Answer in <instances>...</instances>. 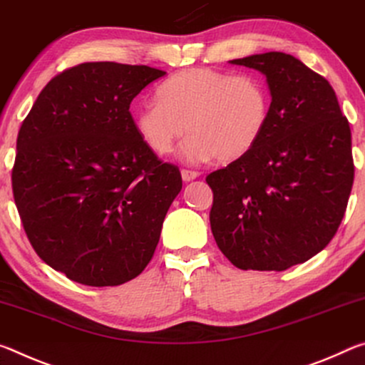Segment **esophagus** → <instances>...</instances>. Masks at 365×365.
<instances>
[{"instance_id":"obj_1","label":"esophagus","mask_w":365,"mask_h":365,"mask_svg":"<svg viewBox=\"0 0 365 365\" xmlns=\"http://www.w3.org/2000/svg\"><path fill=\"white\" fill-rule=\"evenodd\" d=\"M181 176H182V181L184 182H189V181H192V179L199 178L200 173L199 171H192V170H182L181 171Z\"/></svg>"}]
</instances>
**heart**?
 Wrapping results in <instances>:
<instances>
[{
	"label": "heart",
	"instance_id": "obj_1",
	"mask_svg": "<svg viewBox=\"0 0 365 365\" xmlns=\"http://www.w3.org/2000/svg\"><path fill=\"white\" fill-rule=\"evenodd\" d=\"M270 110L272 95L262 77L190 68L160 83L157 100L134 111V128L157 155H170L187 130L184 161H235L264 137Z\"/></svg>",
	"mask_w": 365,
	"mask_h": 365
}]
</instances>
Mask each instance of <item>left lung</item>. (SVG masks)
Instances as JSON below:
<instances>
[{"label": "left lung", "instance_id": "8db88e82", "mask_svg": "<svg viewBox=\"0 0 365 365\" xmlns=\"http://www.w3.org/2000/svg\"><path fill=\"white\" fill-rule=\"evenodd\" d=\"M231 64L260 71L272 95L260 142L207 176L215 241L241 270L283 272L327 247L354 181L351 129L325 77L268 51Z\"/></svg>", "mask_w": 365, "mask_h": 365}]
</instances>
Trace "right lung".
Wrapping results in <instances>:
<instances>
[{
	"mask_svg": "<svg viewBox=\"0 0 365 365\" xmlns=\"http://www.w3.org/2000/svg\"><path fill=\"white\" fill-rule=\"evenodd\" d=\"M165 71L82 63L46 83L17 135L13 194L35 252L87 286H118L152 260L179 168L140 140L129 106Z\"/></svg>",
	"mask_w": 365,
	"mask_h": 365,
	"instance_id": "obj_1",
	"label": "right lung"
}]
</instances>
